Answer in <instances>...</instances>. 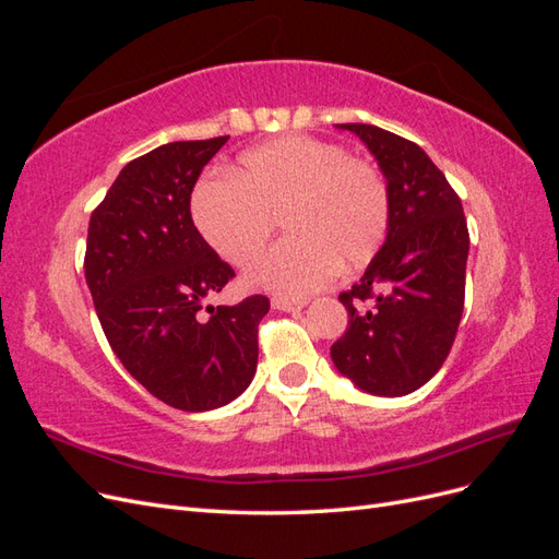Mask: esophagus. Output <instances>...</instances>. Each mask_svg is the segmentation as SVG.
<instances>
[{
	"instance_id": "1",
	"label": "esophagus",
	"mask_w": 559,
	"mask_h": 559,
	"mask_svg": "<svg viewBox=\"0 0 559 559\" xmlns=\"http://www.w3.org/2000/svg\"><path fill=\"white\" fill-rule=\"evenodd\" d=\"M308 306V300L302 298H273V308L277 310H284V312H300L302 308Z\"/></svg>"
}]
</instances>
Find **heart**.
<instances>
[{
    "mask_svg": "<svg viewBox=\"0 0 559 559\" xmlns=\"http://www.w3.org/2000/svg\"><path fill=\"white\" fill-rule=\"evenodd\" d=\"M191 212L205 242L235 267L261 257L273 218L282 216L292 238L247 277L280 296L321 289L337 263L345 270L366 265L392 218L386 181L376 165L300 134L247 151L230 167V179L200 181Z\"/></svg>",
    "mask_w": 559,
    "mask_h": 559,
    "instance_id": "1",
    "label": "heart"
}]
</instances>
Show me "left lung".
I'll use <instances>...</instances> for the list:
<instances>
[{"instance_id":"1","label":"left lung","mask_w":559,"mask_h":559,"mask_svg":"<svg viewBox=\"0 0 559 559\" xmlns=\"http://www.w3.org/2000/svg\"><path fill=\"white\" fill-rule=\"evenodd\" d=\"M386 179L389 233L364 277L341 294L349 326L331 345L341 373L376 396H405L448 359L464 312L468 228L462 200L415 142L366 123H337Z\"/></svg>"}]
</instances>
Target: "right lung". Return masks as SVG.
Wrapping results in <instances>:
<instances>
[{
	"label": "right lung",
	"mask_w": 559,
	"mask_h": 559,
	"mask_svg": "<svg viewBox=\"0 0 559 559\" xmlns=\"http://www.w3.org/2000/svg\"><path fill=\"white\" fill-rule=\"evenodd\" d=\"M226 142H170L130 160L88 224L83 270L114 354L148 394L186 413L245 392L270 310L265 296H249L202 317L235 273L193 226L191 193Z\"/></svg>",
	"instance_id": "1"
}]
</instances>
